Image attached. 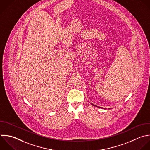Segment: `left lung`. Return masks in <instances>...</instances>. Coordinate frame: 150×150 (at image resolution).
Returning a JSON list of instances; mask_svg holds the SVG:
<instances>
[{"instance_id": "8db88e82", "label": "left lung", "mask_w": 150, "mask_h": 150, "mask_svg": "<svg viewBox=\"0 0 150 150\" xmlns=\"http://www.w3.org/2000/svg\"><path fill=\"white\" fill-rule=\"evenodd\" d=\"M91 105H94V106H96V107H97V105H94V104H92V103H91ZM99 108H100V107H99ZM100 108H101V107H100Z\"/></svg>"}]
</instances>
